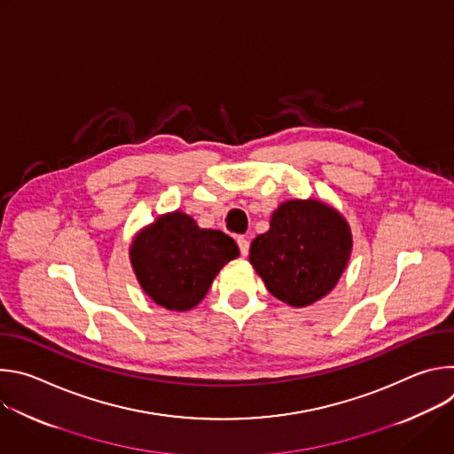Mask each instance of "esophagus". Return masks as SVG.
Returning <instances> with one entry per match:
<instances>
[{
  "label": "esophagus",
  "mask_w": 454,
  "mask_h": 454,
  "mask_svg": "<svg viewBox=\"0 0 454 454\" xmlns=\"http://www.w3.org/2000/svg\"><path fill=\"white\" fill-rule=\"evenodd\" d=\"M237 244H239V249H240V254L246 256L249 253V240L246 237H237Z\"/></svg>",
  "instance_id": "1"
}]
</instances>
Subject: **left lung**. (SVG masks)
Returning a JSON list of instances; mask_svg holds the SVG:
<instances>
[{
	"mask_svg": "<svg viewBox=\"0 0 454 454\" xmlns=\"http://www.w3.org/2000/svg\"><path fill=\"white\" fill-rule=\"evenodd\" d=\"M350 253V226L338 210L316 200H293L273 212L270 230L251 242L249 262L275 298L305 307L336 287Z\"/></svg>",
	"mask_w": 454,
	"mask_h": 454,
	"instance_id": "left-lung-1",
	"label": "left lung"
}]
</instances>
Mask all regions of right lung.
I'll return each instance as SVG.
<instances>
[{
    "label": "right lung",
    "mask_w": 454,
    "mask_h": 454,
    "mask_svg": "<svg viewBox=\"0 0 454 454\" xmlns=\"http://www.w3.org/2000/svg\"><path fill=\"white\" fill-rule=\"evenodd\" d=\"M129 254L147 296L168 310H188L207 296L239 247L230 235L203 230L190 215L172 212L144 228Z\"/></svg>",
    "instance_id": "add662e5"
}]
</instances>
